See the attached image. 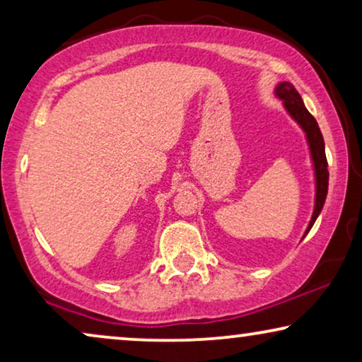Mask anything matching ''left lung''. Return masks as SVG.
<instances>
[{"instance_id":"1","label":"left lung","mask_w":362,"mask_h":362,"mask_svg":"<svg viewBox=\"0 0 362 362\" xmlns=\"http://www.w3.org/2000/svg\"><path fill=\"white\" fill-rule=\"evenodd\" d=\"M275 97L280 98L284 102V107L288 115L298 123L301 130L305 132L306 143H308V150L311 156V163H313V171H315V207L313 214H311L310 224L306 227L305 235L308 234L313 227L315 221L318 219L321 209H323L326 194H328V181H329V173H328V161H326V153H325V140L321 135V130L318 123L313 118V115L306 110L303 100H301L300 93L296 92L293 83L290 82H280L275 87Z\"/></svg>"}]
</instances>
